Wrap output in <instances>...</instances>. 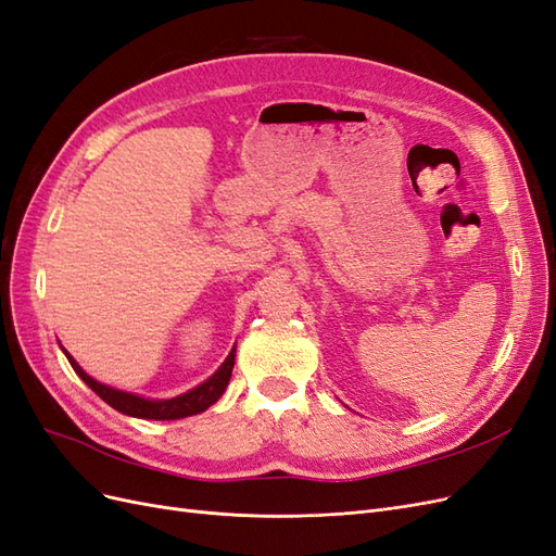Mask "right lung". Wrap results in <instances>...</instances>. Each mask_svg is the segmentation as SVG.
Here are the masks:
<instances>
[{"label": "right lung", "mask_w": 556, "mask_h": 556, "mask_svg": "<svg viewBox=\"0 0 556 556\" xmlns=\"http://www.w3.org/2000/svg\"><path fill=\"white\" fill-rule=\"evenodd\" d=\"M64 355H66V359H70V364L74 366V371L80 376V380L86 382L97 396H102L109 403V406L115 408L117 413L129 415V417H141V419H180V417L204 413L206 408L213 406L217 399L225 394L229 378H231L233 357H237V348H231V352L227 355V359L223 362V366L217 368V371L208 380H204L201 384H197L194 390L185 392L180 396H174V399H143V396H137V394L113 390V387L97 382L94 378H90L86 371H83V368L76 364V359L66 350H64Z\"/></svg>", "instance_id": "obj_1"}]
</instances>
